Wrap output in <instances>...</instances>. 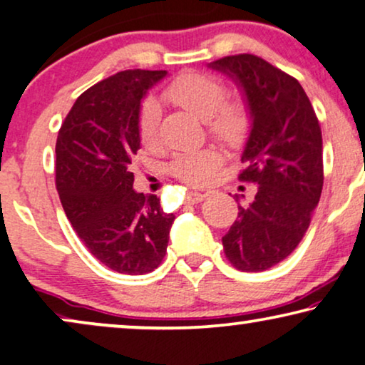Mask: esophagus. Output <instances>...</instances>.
<instances>
[{"label":"esophagus","instance_id":"esophagus-1","mask_svg":"<svg viewBox=\"0 0 365 365\" xmlns=\"http://www.w3.org/2000/svg\"><path fill=\"white\" fill-rule=\"evenodd\" d=\"M205 197H207V195H205V193L188 192L187 197H185V200H187V203H200Z\"/></svg>","mask_w":365,"mask_h":365}]
</instances>
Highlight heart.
<instances>
[{
    "instance_id": "b5f03b06",
    "label": "heart",
    "mask_w": 365,
    "mask_h": 365,
    "mask_svg": "<svg viewBox=\"0 0 365 365\" xmlns=\"http://www.w3.org/2000/svg\"><path fill=\"white\" fill-rule=\"evenodd\" d=\"M162 96L173 106L202 117L208 133L228 147H238L248 138L253 125L251 107L245 97H227V86L217 76L187 71L168 82ZM137 133L143 145L153 148L160 142V107L155 101L142 102L137 115ZM223 163L217 147L205 145L177 153L168 170L188 185H205Z\"/></svg>"
}]
</instances>
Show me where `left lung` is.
<instances>
[{"mask_svg": "<svg viewBox=\"0 0 365 365\" xmlns=\"http://www.w3.org/2000/svg\"><path fill=\"white\" fill-rule=\"evenodd\" d=\"M210 66L243 87L253 114L238 180L258 192L222 241L236 269L258 273L287 258L309 228L324 183L321 125L297 79L263 58L225 56Z\"/></svg>", "mask_w": 365, "mask_h": 365, "instance_id": "8db88e82", "label": "left lung"}]
</instances>
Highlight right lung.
<instances>
[{
	"label": "right lung",
	"mask_w": 365,
	"mask_h": 365,
	"mask_svg": "<svg viewBox=\"0 0 365 365\" xmlns=\"http://www.w3.org/2000/svg\"><path fill=\"white\" fill-rule=\"evenodd\" d=\"M167 71L129 69L78 97L56 140V188L86 248L107 268L150 273L167 253L173 213L157 195L132 188L140 138L137 115L147 89Z\"/></svg>",
	"instance_id": "obj_1"
}]
</instances>
